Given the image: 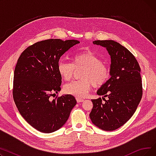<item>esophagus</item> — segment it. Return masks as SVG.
Here are the masks:
<instances>
[{
    "label": "esophagus",
    "instance_id": "esophagus-1",
    "mask_svg": "<svg viewBox=\"0 0 156 156\" xmlns=\"http://www.w3.org/2000/svg\"><path fill=\"white\" fill-rule=\"evenodd\" d=\"M76 99L77 102H78V103H80V102H83V101H84V99H80V98H78V97H76Z\"/></svg>",
    "mask_w": 156,
    "mask_h": 156
}]
</instances>
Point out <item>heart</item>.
Wrapping results in <instances>:
<instances>
[{"label": "heart", "mask_w": 156, "mask_h": 156, "mask_svg": "<svg viewBox=\"0 0 156 156\" xmlns=\"http://www.w3.org/2000/svg\"><path fill=\"white\" fill-rule=\"evenodd\" d=\"M83 68L81 78L66 85L64 90L68 94L78 97H85L94 86L100 88L105 85L109 78L108 68L102 62L101 59L93 51L87 50L77 53L72 57V63L61 60L57 64V70L60 76L65 80H69L75 68Z\"/></svg>", "instance_id": "heart-1"}]
</instances>
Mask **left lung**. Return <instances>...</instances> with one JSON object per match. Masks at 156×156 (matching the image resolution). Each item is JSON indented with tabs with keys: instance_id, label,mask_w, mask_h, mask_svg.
<instances>
[{
	"instance_id": "left-lung-1",
	"label": "left lung",
	"mask_w": 156,
	"mask_h": 156,
	"mask_svg": "<svg viewBox=\"0 0 156 156\" xmlns=\"http://www.w3.org/2000/svg\"><path fill=\"white\" fill-rule=\"evenodd\" d=\"M93 44L106 48L110 55L111 78L97 92L98 95H104V102L101 97L92 99L94 105L89 116L97 127L113 131L131 118L141 101L140 68L135 56L115 41L95 40Z\"/></svg>"
}]
</instances>
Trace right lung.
Here are the masks:
<instances>
[{"label": "right lung", "instance_id": "obj_1", "mask_svg": "<svg viewBox=\"0 0 156 156\" xmlns=\"http://www.w3.org/2000/svg\"><path fill=\"white\" fill-rule=\"evenodd\" d=\"M78 40L48 39L24 50L15 67L13 99L20 113L39 132L49 133L61 128L76 104L70 94L51 97L61 90L57 70L60 57Z\"/></svg>", "mask_w": 156, "mask_h": 156}]
</instances>
